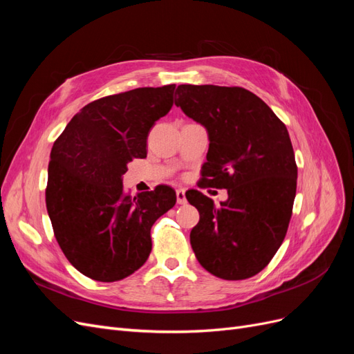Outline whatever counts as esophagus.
I'll return each instance as SVG.
<instances>
[{"label": "esophagus", "mask_w": 354, "mask_h": 354, "mask_svg": "<svg viewBox=\"0 0 354 354\" xmlns=\"http://www.w3.org/2000/svg\"><path fill=\"white\" fill-rule=\"evenodd\" d=\"M176 195H177V203H178V205H185V203H187L186 190L185 189H177L176 190Z\"/></svg>", "instance_id": "34e87169"}]
</instances>
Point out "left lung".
Returning <instances> with one entry per match:
<instances>
[{
  "label": "left lung",
  "mask_w": 354,
  "mask_h": 354,
  "mask_svg": "<svg viewBox=\"0 0 354 354\" xmlns=\"http://www.w3.org/2000/svg\"><path fill=\"white\" fill-rule=\"evenodd\" d=\"M176 93L177 108L208 133L201 183L229 195L216 207L198 190L186 194L199 211L192 250L211 274L248 279L270 263L291 220L297 190L291 138L269 106L245 88L181 84Z\"/></svg>",
  "instance_id": "8db88e82"
}]
</instances>
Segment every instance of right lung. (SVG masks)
Returning <instances> with one entry per match:
<instances>
[{"label": "right lung", "instance_id": "add662e5", "mask_svg": "<svg viewBox=\"0 0 354 354\" xmlns=\"http://www.w3.org/2000/svg\"><path fill=\"white\" fill-rule=\"evenodd\" d=\"M176 84L94 100L53 145L46 203L69 263L99 282L133 274L152 251L153 223L176 205L168 186L136 196L122 189L133 158H146L149 131L174 103Z\"/></svg>", "mask_w": 354, "mask_h": 354}]
</instances>
